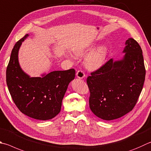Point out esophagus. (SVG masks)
Here are the masks:
<instances>
[{
	"label": "esophagus",
	"mask_w": 151,
	"mask_h": 151,
	"mask_svg": "<svg viewBox=\"0 0 151 151\" xmlns=\"http://www.w3.org/2000/svg\"><path fill=\"white\" fill-rule=\"evenodd\" d=\"M76 75L77 76L78 78H83L84 76H85V74L84 73L83 70H78L77 72L76 73Z\"/></svg>",
	"instance_id": "obj_1"
}]
</instances>
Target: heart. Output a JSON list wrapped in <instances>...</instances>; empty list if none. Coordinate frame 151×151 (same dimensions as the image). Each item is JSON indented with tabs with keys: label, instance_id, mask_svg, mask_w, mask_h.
<instances>
[{
	"label": "heart",
	"instance_id": "heart-1",
	"mask_svg": "<svg viewBox=\"0 0 151 151\" xmlns=\"http://www.w3.org/2000/svg\"><path fill=\"white\" fill-rule=\"evenodd\" d=\"M88 50L78 51L76 54L78 56H83ZM107 56V50L105 47H100L90 53L84 59V64L90 70H96L104 65Z\"/></svg>",
	"mask_w": 151,
	"mask_h": 151
}]
</instances>
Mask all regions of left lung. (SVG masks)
Instances as JSON below:
<instances>
[{
	"mask_svg": "<svg viewBox=\"0 0 151 151\" xmlns=\"http://www.w3.org/2000/svg\"><path fill=\"white\" fill-rule=\"evenodd\" d=\"M125 44L123 59H109L86 79L90 108L104 120L119 118L132 110L143 86L146 70L141 46L133 38Z\"/></svg>",
	"mask_w": 151,
	"mask_h": 151,
	"instance_id": "left-lung-1",
	"label": "left lung"
}]
</instances>
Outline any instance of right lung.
<instances>
[{
    "instance_id": "1",
    "label": "right lung",
    "mask_w": 151,
    "mask_h": 151,
    "mask_svg": "<svg viewBox=\"0 0 151 151\" xmlns=\"http://www.w3.org/2000/svg\"><path fill=\"white\" fill-rule=\"evenodd\" d=\"M24 35L16 42L6 68V84L14 102L22 113L32 118L48 120L61 111L68 85L75 78V70H56L43 77H29L21 69L18 50Z\"/></svg>"
}]
</instances>
